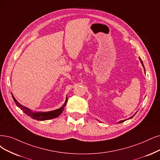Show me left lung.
Wrapping results in <instances>:
<instances>
[{"mask_svg":"<svg viewBox=\"0 0 160 160\" xmlns=\"http://www.w3.org/2000/svg\"><path fill=\"white\" fill-rule=\"evenodd\" d=\"M140 61H141V62H142V64H143V63H142V61H141V59H140ZM135 114H136V113H135ZM135 114H134V115H135ZM134 115H133V116H132V117H131V118H129V119H131V118H132V117H134ZM124 121H125V120H123V121H119V123H121V122H124Z\"/></svg>","mask_w":160,"mask_h":160,"instance_id":"obj_1","label":"left lung"}]
</instances>
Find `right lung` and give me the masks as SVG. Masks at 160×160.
<instances>
[{"label": "right lung", "instance_id": "obj_1", "mask_svg": "<svg viewBox=\"0 0 160 160\" xmlns=\"http://www.w3.org/2000/svg\"><path fill=\"white\" fill-rule=\"evenodd\" d=\"M13 99L15 102V103L16 104V105L21 110L23 111V112L24 113L29 117H30L31 118L33 119H36V120H40V121H45V120H48V119H54V118H56L57 117H58L60 115L62 112L63 111L64 107L65 105H67V102L68 101V98H67L66 102H65L64 105L60 109H58L57 110H54V111H49V112H45V113H43V112H39V113H33V112L31 111L29 109H28L27 108L24 107V106L22 105L21 104H20L18 102L16 101V99L14 98V96H12Z\"/></svg>", "mask_w": 160, "mask_h": 160}]
</instances>
